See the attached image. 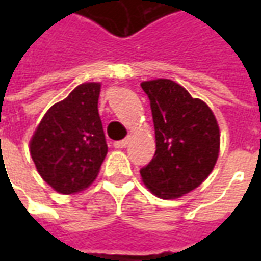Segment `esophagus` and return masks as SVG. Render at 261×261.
I'll return each instance as SVG.
<instances>
[{
    "instance_id": "esophagus-1",
    "label": "esophagus",
    "mask_w": 261,
    "mask_h": 261,
    "mask_svg": "<svg viewBox=\"0 0 261 261\" xmlns=\"http://www.w3.org/2000/svg\"><path fill=\"white\" fill-rule=\"evenodd\" d=\"M127 144H128V138H124V140H120V141H114L113 142L114 148H117V149L125 148V147H127Z\"/></svg>"
}]
</instances>
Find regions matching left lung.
Listing matches in <instances>:
<instances>
[{"instance_id": "left-lung-1", "label": "left lung", "mask_w": 261, "mask_h": 261, "mask_svg": "<svg viewBox=\"0 0 261 261\" xmlns=\"http://www.w3.org/2000/svg\"><path fill=\"white\" fill-rule=\"evenodd\" d=\"M152 110L156 151L144 166V185L169 200L192 192L205 180L219 152V128L205 103L170 80L142 82Z\"/></svg>"}]
</instances>
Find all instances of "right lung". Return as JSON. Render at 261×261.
I'll list each match as a JSON object with an SVG mask.
<instances>
[{
    "mask_svg": "<svg viewBox=\"0 0 261 261\" xmlns=\"http://www.w3.org/2000/svg\"><path fill=\"white\" fill-rule=\"evenodd\" d=\"M100 84H81L48 109L31 140L39 175L56 192L72 194L96 179L108 144L97 112Z\"/></svg>",
    "mask_w": 261,
    "mask_h": 261,
    "instance_id": "1",
    "label": "right lung"
}]
</instances>
